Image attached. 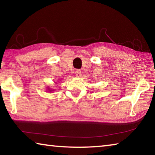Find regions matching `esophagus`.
Instances as JSON below:
<instances>
[{"label": "esophagus", "instance_id": "esophagus-1", "mask_svg": "<svg viewBox=\"0 0 155 155\" xmlns=\"http://www.w3.org/2000/svg\"><path fill=\"white\" fill-rule=\"evenodd\" d=\"M75 75H76V77H81V70H76V71H75Z\"/></svg>", "mask_w": 155, "mask_h": 155}]
</instances>
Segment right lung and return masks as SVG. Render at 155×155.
<instances>
[{
	"label": "right lung",
	"instance_id": "1",
	"mask_svg": "<svg viewBox=\"0 0 155 155\" xmlns=\"http://www.w3.org/2000/svg\"><path fill=\"white\" fill-rule=\"evenodd\" d=\"M55 84H57V83H55ZM47 91H48V92H52V91H54V89H52V88H49L48 87H47Z\"/></svg>",
	"mask_w": 155,
	"mask_h": 155
}]
</instances>
